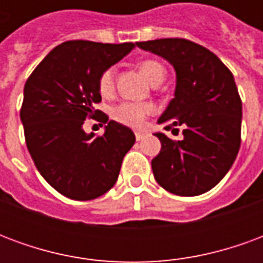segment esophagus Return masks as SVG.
I'll use <instances>...</instances> for the list:
<instances>
[{
    "mask_svg": "<svg viewBox=\"0 0 263 263\" xmlns=\"http://www.w3.org/2000/svg\"><path fill=\"white\" fill-rule=\"evenodd\" d=\"M145 135H146V134H145V132H142V131L135 132V138H137V141H142Z\"/></svg>",
    "mask_w": 263,
    "mask_h": 263,
    "instance_id": "1",
    "label": "esophagus"
}]
</instances>
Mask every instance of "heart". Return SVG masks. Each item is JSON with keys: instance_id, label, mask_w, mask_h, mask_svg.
<instances>
[{"instance_id": "heart-1", "label": "heart", "mask_w": 263, "mask_h": 263, "mask_svg": "<svg viewBox=\"0 0 263 263\" xmlns=\"http://www.w3.org/2000/svg\"><path fill=\"white\" fill-rule=\"evenodd\" d=\"M139 69L143 73V76L148 79L151 84H155L165 79L166 70L162 63L156 60H143L139 65ZM114 81H115V71L112 67L104 70L100 79H98V90L103 96H109L114 90ZM152 111V105L146 103H135V101H124L118 104L112 109V118L118 121L121 124L132 128L141 126L146 120L148 114Z\"/></svg>"}]
</instances>
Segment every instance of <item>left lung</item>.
<instances>
[{"mask_svg":"<svg viewBox=\"0 0 263 263\" xmlns=\"http://www.w3.org/2000/svg\"><path fill=\"white\" fill-rule=\"evenodd\" d=\"M137 45L167 60L176 71L175 98L158 124L166 131L182 126L183 139L155 134L162 143L152 159L155 179L177 196L205 193L231 169L241 145L242 103L234 76L213 52L187 39Z\"/></svg>","mask_w":263,"mask_h":263,"instance_id":"left-lung-1","label":"left lung"}]
</instances>
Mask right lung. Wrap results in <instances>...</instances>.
<instances>
[{"label":"right lung","instance_id":"add662e5","mask_svg":"<svg viewBox=\"0 0 263 263\" xmlns=\"http://www.w3.org/2000/svg\"><path fill=\"white\" fill-rule=\"evenodd\" d=\"M135 43L67 41L50 52L24 88L21 121L35 166L43 179L71 200H92L112 187L121 163L135 143L128 126L101 114V137L86 134L83 124L101 111L98 79Z\"/></svg>","mask_w":263,"mask_h":263}]
</instances>
